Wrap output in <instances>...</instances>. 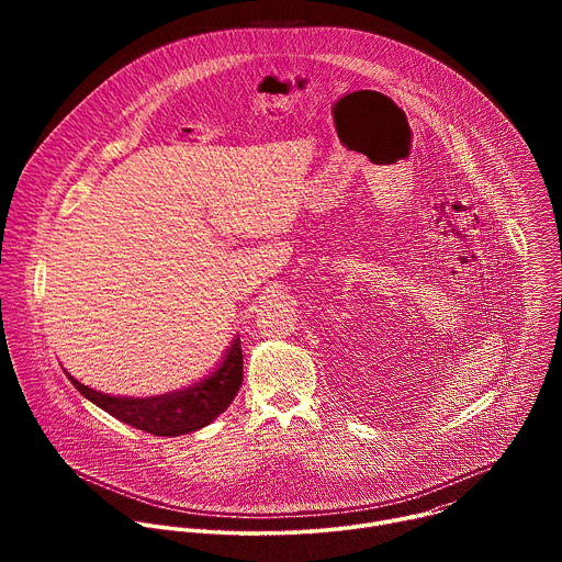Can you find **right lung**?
<instances>
[{"instance_id":"right-lung-1","label":"right lung","mask_w":562,"mask_h":562,"mask_svg":"<svg viewBox=\"0 0 562 562\" xmlns=\"http://www.w3.org/2000/svg\"><path fill=\"white\" fill-rule=\"evenodd\" d=\"M66 375L79 393L124 425L153 436H184L211 425L233 403L243 386V347L239 338H235L211 375L187 389L150 397L102 393L75 380L70 373Z\"/></svg>"}]
</instances>
